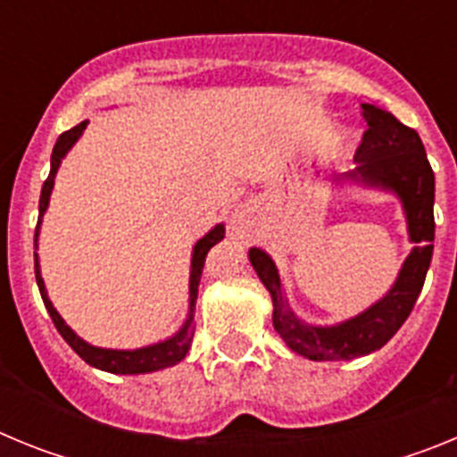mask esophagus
I'll return each instance as SVG.
<instances>
[{"mask_svg": "<svg viewBox=\"0 0 457 457\" xmlns=\"http://www.w3.org/2000/svg\"><path fill=\"white\" fill-rule=\"evenodd\" d=\"M233 231L237 233V236H242L245 231H249V220L247 215H236V220H233Z\"/></svg>", "mask_w": 457, "mask_h": 457, "instance_id": "esophagus-1", "label": "esophagus"}]
</instances>
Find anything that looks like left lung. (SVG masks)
<instances>
[{"instance_id": "obj_1", "label": "left lung", "mask_w": 457, "mask_h": 457, "mask_svg": "<svg viewBox=\"0 0 457 457\" xmlns=\"http://www.w3.org/2000/svg\"><path fill=\"white\" fill-rule=\"evenodd\" d=\"M361 116L369 128L354 151L357 167L348 176L364 185L394 189L405 205L411 242H417L385 300L338 327L302 325L286 306L272 258L261 249L249 252L253 270L272 295L274 329L288 343V348L313 361L353 359L382 348L417 304L433 258L435 173L428 162L421 137L394 114L373 104H361Z\"/></svg>"}]
</instances>
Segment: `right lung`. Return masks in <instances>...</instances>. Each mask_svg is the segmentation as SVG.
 <instances>
[{
	"instance_id": "right-lung-1",
	"label": "right lung",
	"mask_w": 457,
	"mask_h": 457,
	"mask_svg": "<svg viewBox=\"0 0 457 457\" xmlns=\"http://www.w3.org/2000/svg\"><path fill=\"white\" fill-rule=\"evenodd\" d=\"M87 128V120H82L79 125L66 130L63 135H59L54 144V151H52V169H50V176L47 180L43 183V192H40V204H38V224H36V236H34V245H38V228H40V217L46 212L47 204H50V192H52V185H54V176H56V169L62 164V157L66 155L68 148L78 141V137L82 135V130ZM224 237V226H215L208 236L201 237L196 242V247H194V256H192V274H189V318L185 322V327L180 329L179 334L173 338L164 343H157V345H151V348H141V350H104V348H93L88 343H84L78 334L72 332L71 327L62 320V316L56 313V309L52 306V302L47 300L46 295V286H43V278H40V270H38V253H34V270H36V284H38L40 290V297L46 302V309L50 313L52 322L54 327L59 329L66 343L71 345L79 357L87 361V364L96 366V369H103L109 370V373H123V375H137V373H153V370H160V369H167V366L179 364L180 359L187 354L189 345H192V338H194V304H196V293H199V281H201V272H204V265H205V256L212 247H215L217 242Z\"/></svg>"
}]
</instances>
